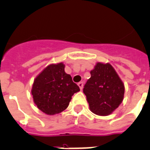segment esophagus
<instances>
[{
  "instance_id": "obj_1",
  "label": "esophagus",
  "mask_w": 150,
  "mask_h": 150,
  "mask_svg": "<svg viewBox=\"0 0 150 150\" xmlns=\"http://www.w3.org/2000/svg\"><path fill=\"white\" fill-rule=\"evenodd\" d=\"M78 86H79V87H80V90H82L83 87V82L78 83Z\"/></svg>"
}]
</instances>
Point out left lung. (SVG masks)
I'll return each instance as SVG.
<instances>
[{
  "instance_id": "1",
  "label": "left lung",
  "mask_w": 150,
  "mask_h": 150,
  "mask_svg": "<svg viewBox=\"0 0 150 150\" xmlns=\"http://www.w3.org/2000/svg\"><path fill=\"white\" fill-rule=\"evenodd\" d=\"M90 74L83 90L90 110L100 116L110 114L123 99L125 88L122 80L110 64L97 63Z\"/></svg>"
}]
</instances>
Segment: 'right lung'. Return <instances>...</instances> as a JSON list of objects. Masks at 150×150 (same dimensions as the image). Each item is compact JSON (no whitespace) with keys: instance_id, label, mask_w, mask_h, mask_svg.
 <instances>
[{"instance_id":"1","label":"right lung","mask_w":150,"mask_h":150,"mask_svg":"<svg viewBox=\"0 0 150 150\" xmlns=\"http://www.w3.org/2000/svg\"><path fill=\"white\" fill-rule=\"evenodd\" d=\"M80 91L62 63L50 64L37 76L32 87L35 104L46 114L54 115L67 108L72 96Z\"/></svg>"}]
</instances>
